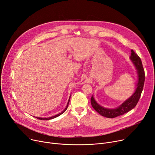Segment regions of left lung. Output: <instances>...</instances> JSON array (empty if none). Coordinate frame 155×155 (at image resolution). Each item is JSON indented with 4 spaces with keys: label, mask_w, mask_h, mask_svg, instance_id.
<instances>
[{
    "label": "left lung",
    "mask_w": 155,
    "mask_h": 155,
    "mask_svg": "<svg viewBox=\"0 0 155 155\" xmlns=\"http://www.w3.org/2000/svg\"><path fill=\"white\" fill-rule=\"evenodd\" d=\"M131 54L130 58L133 65L135 66L138 74L136 88L134 93L128 99H127L120 106L114 109L106 108L99 105L96 102L94 96H92L91 99V103L93 107L103 116L108 118H114L128 113L136 106L140 98L145 79L144 71L140 57L133 51V50H131Z\"/></svg>",
    "instance_id": "8db88e82"
}]
</instances>
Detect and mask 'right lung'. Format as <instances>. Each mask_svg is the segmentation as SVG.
<instances>
[{
	"instance_id": "1",
	"label": "right lung",
	"mask_w": 155,
	"mask_h": 155,
	"mask_svg": "<svg viewBox=\"0 0 155 155\" xmlns=\"http://www.w3.org/2000/svg\"><path fill=\"white\" fill-rule=\"evenodd\" d=\"M70 97H71V96H70L69 99V100H68V104H67V106H66V108L64 109V110L62 112H61V113H59V114H56V115H55V116H53L50 117H46V118H45V117H36V118H38V119H39V120H52V119H54V118H55V117H58L59 116L61 115L62 113H64V112L66 111L67 108H68V105H69V101H70Z\"/></svg>"
}]
</instances>
